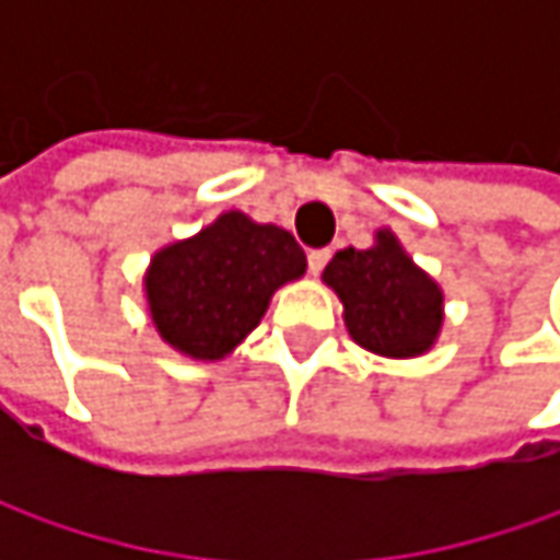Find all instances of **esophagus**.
Returning a JSON list of instances; mask_svg holds the SVG:
<instances>
[{"label":"esophagus","mask_w":560,"mask_h":560,"mask_svg":"<svg viewBox=\"0 0 560 560\" xmlns=\"http://www.w3.org/2000/svg\"><path fill=\"white\" fill-rule=\"evenodd\" d=\"M327 261H330V248H312V252H308V270H312V273H320Z\"/></svg>","instance_id":"1"}]
</instances>
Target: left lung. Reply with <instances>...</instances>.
<instances>
[{
	"instance_id": "left-lung-1",
	"label": "left lung",
	"mask_w": 560,
	"mask_h": 560,
	"mask_svg": "<svg viewBox=\"0 0 560 560\" xmlns=\"http://www.w3.org/2000/svg\"><path fill=\"white\" fill-rule=\"evenodd\" d=\"M320 280L339 295L346 330L380 358L427 355L445 324V292L405 252L389 226L371 248H342Z\"/></svg>"
}]
</instances>
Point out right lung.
Here are the masks:
<instances>
[{
	"instance_id": "1",
	"label": "right lung",
	"mask_w": 560,
	"mask_h": 560,
	"mask_svg": "<svg viewBox=\"0 0 560 560\" xmlns=\"http://www.w3.org/2000/svg\"><path fill=\"white\" fill-rule=\"evenodd\" d=\"M305 268L290 230L224 211L152 255L142 273L145 312L174 352L221 361L261 324L273 292L302 280Z\"/></svg>"
}]
</instances>
